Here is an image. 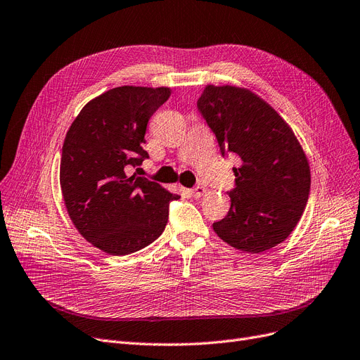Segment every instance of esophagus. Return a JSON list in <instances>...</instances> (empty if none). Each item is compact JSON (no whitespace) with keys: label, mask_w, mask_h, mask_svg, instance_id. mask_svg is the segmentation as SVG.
Listing matches in <instances>:
<instances>
[{"label":"esophagus","mask_w":360,"mask_h":360,"mask_svg":"<svg viewBox=\"0 0 360 360\" xmlns=\"http://www.w3.org/2000/svg\"><path fill=\"white\" fill-rule=\"evenodd\" d=\"M205 187H202V185H197V187H194L193 190H190V194L194 197V198H198V197H202L203 194H205Z\"/></svg>","instance_id":"obj_1"}]
</instances>
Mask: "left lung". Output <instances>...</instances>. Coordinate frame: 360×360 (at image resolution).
Returning <instances> with one entry per match:
<instances>
[{
  "label": "left lung",
  "instance_id": "obj_1",
  "mask_svg": "<svg viewBox=\"0 0 360 360\" xmlns=\"http://www.w3.org/2000/svg\"><path fill=\"white\" fill-rule=\"evenodd\" d=\"M221 154L233 153L236 187L214 231L230 246L259 254L286 240L310 194V166L295 133L254 91L207 84L197 101Z\"/></svg>",
  "mask_w": 360,
  "mask_h": 360
}]
</instances>
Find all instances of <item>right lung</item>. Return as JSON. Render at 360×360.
I'll return each instance as SVG.
<instances>
[{
    "instance_id": "obj_1",
    "label": "right lung",
    "mask_w": 360,
    "mask_h": 360,
    "mask_svg": "<svg viewBox=\"0 0 360 360\" xmlns=\"http://www.w3.org/2000/svg\"><path fill=\"white\" fill-rule=\"evenodd\" d=\"M169 96V87L111 89L87 102L66 131L60 158L66 210L78 233L110 255L153 243L165 231L169 203L179 198L126 172L148 158L146 124Z\"/></svg>"
}]
</instances>
